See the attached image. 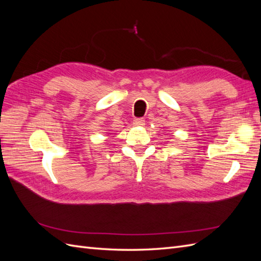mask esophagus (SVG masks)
I'll return each instance as SVG.
<instances>
[{"label": "esophagus", "mask_w": 261, "mask_h": 261, "mask_svg": "<svg viewBox=\"0 0 261 261\" xmlns=\"http://www.w3.org/2000/svg\"><path fill=\"white\" fill-rule=\"evenodd\" d=\"M133 125L136 126V127H141V126L145 125V120H143V118H136V120H134Z\"/></svg>", "instance_id": "1"}]
</instances>
